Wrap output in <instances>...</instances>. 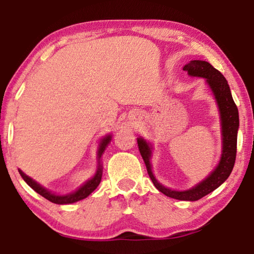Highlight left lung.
<instances>
[{
    "instance_id": "left-lung-1",
    "label": "left lung",
    "mask_w": 254,
    "mask_h": 254,
    "mask_svg": "<svg viewBox=\"0 0 254 254\" xmlns=\"http://www.w3.org/2000/svg\"><path fill=\"white\" fill-rule=\"evenodd\" d=\"M184 70H186L190 76L204 77L206 79L207 85L210 86L212 92L217 100L219 112H220L221 120V134H222V151L219 164L211 175L205 178L203 181L196 185L188 190H172V189L164 187L158 183L153 175L150 164L151 157V145L142 138H138V147L140 154L145 162L147 172L153 181L154 186L168 197L180 199V200H197L204 196L210 194L214 189L222 185L230 176L233 171L234 164L236 160L237 149V131L240 127V119H238V109L236 107L230 92L228 82L226 81L224 75L220 71L203 60H191L187 65H185Z\"/></svg>"
}]
</instances>
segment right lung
I'll use <instances>...</instances> for the list:
<instances>
[{
    "mask_svg": "<svg viewBox=\"0 0 254 254\" xmlns=\"http://www.w3.org/2000/svg\"><path fill=\"white\" fill-rule=\"evenodd\" d=\"M111 140H112L111 134L106 135V137L101 140L100 145H99V149H98V160H99V162H98V169H97L96 175L93 176V178H91L90 180L86 181L83 186L79 187L77 190L74 192H69V194H67V195H56V194H54V192H51L50 190H48V189H45L44 187L41 186L40 184H37L35 180L32 179V178L26 176L25 173L21 171V170H19V173H20L21 178L26 181V183H27L29 187H32L34 190L37 192V194L43 196L44 198L50 200V202L56 203V204L75 203V202H77V200H81V199H84L85 197H88L91 192H92L94 189L99 186V184L101 181V177H103V165H101V163H100V157H101V155L104 154L106 147H107L109 142H111Z\"/></svg>",
    "mask_w": 254,
    "mask_h": 254,
    "instance_id": "right-lung-1",
    "label": "right lung"
}]
</instances>
